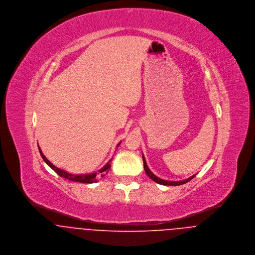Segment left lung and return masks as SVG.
<instances>
[{"label":"left lung","mask_w":255,"mask_h":255,"mask_svg":"<svg viewBox=\"0 0 255 255\" xmlns=\"http://www.w3.org/2000/svg\"><path fill=\"white\" fill-rule=\"evenodd\" d=\"M142 159H143V166H144V171H145L146 175H147L151 180H153L154 182H157V183L164 184V185H174V186H176V185H181V184H183V183H186V182H189L190 180H192V179L195 177V175H194V176H192V177H190V178H188V179H186V180H184V181H180V182H170V181L162 180V179L156 177V176L149 170V168H148V166H147V164H146L145 158H144L143 155H142Z\"/></svg>","instance_id":"obj_1"}]
</instances>
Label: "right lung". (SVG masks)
I'll return each instance as SVG.
<instances>
[{"instance_id":"right-lung-1","label":"right lung","mask_w":255,"mask_h":255,"mask_svg":"<svg viewBox=\"0 0 255 255\" xmlns=\"http://www.w3.org/2000/svg\"><path fill=\"white\" fill-rule=\"evenodd\" d=\"M120 143H121V142H120ZM120 143L118 144V146L120 145ZM38 149H39V152H40L41 157L43 158L44 162H45L50 168H52L60 177H63V178H65V179L70 180V181H73V182H84V183L96 182H97V178H98V177H104V176L106 175V173L108 172V170L111 168V161H112V160H110L109 162H108L101 170H99L98 173L85 174V175H73V174H70V173H68V172H66V171H64V170H61V169L57 168L56 166H54V165L44 156V154L42 153V150L40 149L39 146H38Z\"/></svg>"}]
</instances>
